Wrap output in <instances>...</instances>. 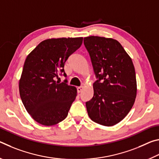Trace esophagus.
Here are the masks:
<instances>
[{
  "mask_svg": "<svg viewBox=\"0 0 159 159\" xmlns=\"http://www.w3.org/2000/svg\"><path fill=\"white\" fill-rule=\"evenodd\" d=\"M83 89V86H80V87H78L77 88V92L79 93H81Z\"/></svg>",
  "mask_w": 159,
  "mask_h": 159,
  "instance_id": "34e87169",
  "label": "esophagus"
}]
</instances>
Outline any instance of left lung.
<instances>
[{
    "mask_svg": "<svg viewBox=\"0 0 159 159\" xmlns=\"http://www.w3.org/2000/svg\"><path fill=\"white\" fill-rule=\"evenodd\" d=\"M97 78L94 95L86 102L88 114L94 122L112 126L122 120L133 107L137 95L133 61L116 40L99 36L84 38Z\"/></svg>",
    "mask_w": 159,
    "mask_h": 159,
    "instance_id": "8db88e82",
    "label": "left lung"
}]
</instances>
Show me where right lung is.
I'll return each mask as SVG.
<instances>
[{"label":"right lung","instance_id":"add662e5","mask_svg":"<svg viewBox=\"0 0 159 159\" xmlns=\"http://www.w3.org/2000/svg\"><path fill=\"white\" fill-rule=\"evenodd\" d=\"M83 38H60L42 41L26 57L19 84L26 111L39 123L52 125L68 115L77 90L67 80H55L64 74V64L82 45Z\"/></svg>","mask_w":159,"mask_h":159}]
</instances>
